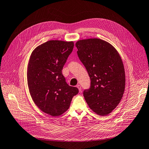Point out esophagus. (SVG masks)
<instances>
[{
  "label": "esophagus",
  "mask_w": 149,
  "mask_h": 149,
  "mask_svg": "<svg viewBox=\"0 0 149 149\" xmlns=\"http://www.w3.org/2000/svg\"><path fill=\"white\" fill-rule=\"evenodd\" d=\"M77 88H78V89H79V92H81V91H82L81 86L80 85H77Z\"/></svg>",
  "instance_id": "1"
}]
</instances>
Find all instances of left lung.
Returning <instances> with one entry per match:
<instances>
[{"instance_id":"left-lung-1","label":"left lung","mask_w":149,"mask_h":149,"mask_svg":"<svg viewBox=\"0 0 149 149\" xmlns=\"http://www.w3.org/2000/svg\"><path fill=\"white\" fill-rule=\"evenodd\" d=\"M77 55L88 73L91 86L84 91L90 109L106 116L120 102L125 91L124 66L118 52L106 41L97 38L78 40Z\"/></svg>"}]
</instances>
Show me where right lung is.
Segmentation results:
<instances>
[{
    "label": "right lung",
    "instance_id": "right-lung-1",
    "mask_svg": "<svg viewBox=\"0 0 149 149\" xmlns=\"http://www.w3.org/2000/svg\"><path fill=\"white\" fill-rule=\"evenodd\" d=\"M73 42L49 40L32 52L27 68V83L30 95L44 113L58 116L70 107L79 89L68 85L62 74Z\"/></svg>",
    "mask_w": 149,
    "mask_h": 149
}]
</instances>
